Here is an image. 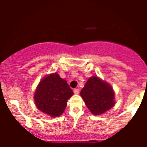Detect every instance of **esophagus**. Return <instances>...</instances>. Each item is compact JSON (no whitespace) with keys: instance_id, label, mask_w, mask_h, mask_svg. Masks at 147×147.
<instances>
[{"instance_id":"1","label":"esophagus","mask_w":147,"mask_h":147,"mask_svg":"<svg viewBox=\"0 0 147 147\" xmlns=\"http://www.w3.org/2000/svg\"><path fill=\"white\" fill-rule=\"evenodd\" d=\"M74 92H75V94H76V95H78L79 92V89H75L74 90Z\"/></svg>"}]
</instances>
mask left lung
Masks as SVG:
<instances>
[{
	"mask_svg": "<svg viewBox=\"0 0 147 147\" xmlns=\"http://www.w3.org/2000/svg\"><path fill=\"white\" fill-rule=\"evenodd\" d=\"M80 95L88 109L95 115H102L113 107L115 104L112 86L97 76L88 79Z\"/></svg>",
	"mask_w": 147,
	"mask_h": 147,
	"instance_id": "8db88e82",
	"label": "left lung"
}]
</instances>
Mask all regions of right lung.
Returning <instances> with one entry per match:
<instances>
[{
  "instance_id": "right-lung-1",
  "label": "right lung",
  "mask_w": 147,
  "mask_h": 147,
  "mask_svg": "<svg viewBox=\"0 0 147 147\" xmlns=\"http://www.w3.org/2000/svg\"><path fill=\"white\" fill-rule=\"evenodd\" d=\"M73 94L66 81L55 72L41 79L36 87L34 99L38 110L50 117H57L64 112L67 102Z\"/></svg>"
}]
</instances>
